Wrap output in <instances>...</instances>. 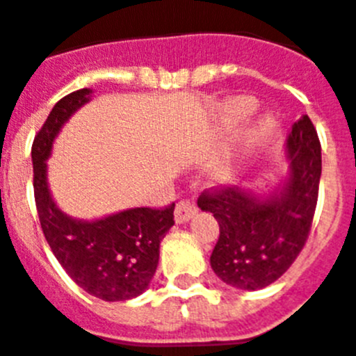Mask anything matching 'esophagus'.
<instances>
[{
    "instance_id": "esophagus-1",
    "label": "esophagus",
    "mask_w": 356,
    "mask_h": 356,
    "mask_svg": "<svg viewBox=\"0 0 356 356\" xmlns=\"http://www.w3.org/2000/svg\"><path fill=\"white\" fill-rule=\"evenodd\" d=\"M196 212H197V207L194 201L191 200L178 201L175 209V221L178 222V225H184V222H187Z\"/></svg>"
}]
</instances>
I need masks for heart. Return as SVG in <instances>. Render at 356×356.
<instances>
[{
	"mask_svg": "<svg viewBox=\"0 0 356 356\" xmlns=\"http://www.w3.org/2000/svg\"><path fill=\"white\" fill-rule=\"evenodd\" d=\"M254 99L246 96H235L229 97L219 106L217 110V127L221 131H229L237 128L241 122L246 121L251 115V112L254 110ZM273 128V119L271 118H262L257 127L253 128L250 135H248V146H257L259 143H262L266 139L269 131Z\"/></svg>",
	"mask_w": 356,
	"mask_h": 356,
	"instance_id": "heart-1",
	"label": "heart"
}]
</instances>
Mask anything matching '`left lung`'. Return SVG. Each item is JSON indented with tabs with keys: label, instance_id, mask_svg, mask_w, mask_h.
<instances>
[{
	"label": "left lung",
	"instance_id": "1",
	"mask_svg": "<svg viewBox=\"0 0 356 356\" xmlns=\"http://www.w3.org/2000/svg\"><path fill=\"white\" fill-rule=\"evenodd\" d=\"M285 160L287 175L273 187L225 188L197 200L219 225L210 266L229 287L259 291L271 285L307 242L321 180V144L308 115L292 124Z\"/></svg>",
	"mask_w": 356,
	"mask_h": 356
}]
</instances>
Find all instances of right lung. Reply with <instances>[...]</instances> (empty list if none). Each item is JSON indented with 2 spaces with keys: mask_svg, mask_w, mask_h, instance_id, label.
I'll use <instances>...</instances> for the list:
<instances>
[{
  "mask_svg": "<svg viewBox=\"0 0 356 356\" xmlns=\"http://www.w3.org/2000/svg\"><path fill=\"white\" fill-rule=\"evenodd\" d=\"M92 99L80 89L56 103L31 146L33 193L44 237L78 287L103 301H127L143 294L155 275L160 242L175 225V205L163 210L127 209L97 219H78L53 200L48 160L65 122Z\"/></svg>",
  "mask_w": 356,
  "mask_h": 356,
  "instance_id": "1",
  "label": "right lung"
}]
</instances>
